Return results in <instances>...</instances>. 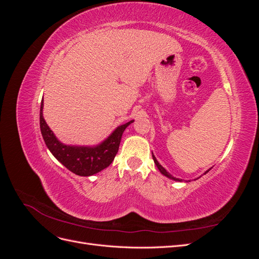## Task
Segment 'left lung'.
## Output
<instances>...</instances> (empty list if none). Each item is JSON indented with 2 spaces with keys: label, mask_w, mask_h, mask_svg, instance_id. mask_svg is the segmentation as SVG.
<instances>
[{
  "label": "left lung",
  "mask_w": 259,
  "mask_h": 259,
  "mask_svg": "<svg viewBox=\"0 0 259 259\" xmlns=\"http://www.w3.org/2000/svg\"><path fill=\"white\" fill-rule=\"evenodd\" d=\"M152 158H153V161H154V163H155V165H156V167H158L159 168V170L161 171V173L164 175V176H166V177H168V178H170V179H174V180H178V182H182V179H179V178H175V177H173V176H171L169 173H168V171H166V169L165 168H164L162 165H161V164L158 162V161H156V159H155V156L152 154ZM210 169V168H209ZM208 169V170H209ZM208 170H206L205 171V173L204 174H206L207 173V171Z\"/></svg>",
  "instance_id": "obj_1"
}]
</instances>
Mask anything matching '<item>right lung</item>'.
I'll list each match as a JSON object with an SVG mask.
<instances>
[{"label":"right lung","instance_id":"right-lung-1","mask_svg":"<svg viewBox=\"0 0 259 259\" xmlns=\"http://www.w3.org/2000/svg\"><path fill=\"white\" fill-rule=\"evenodd\" d=\"M43 100L40 109V128L44 142L50 151L62 165L72 173L80 176H91L108 167L119 150L123 132L131 123L130 121L117 127L105 142L96 147H77L61 144L46 124L43 117Z\"/></svg>","mask_w":259,"mask_h":259}]
</instances>
